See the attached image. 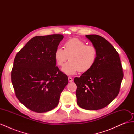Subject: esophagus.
I'll list each match as a JSON object with an SVG mask.
<instances>
[{"label": "esophagus", "mask_w": 134, "mask_h": 134, "mask_svg": "<svg viewBox=\"0 0 134 134\" xmlns=\"http://www.w3.org/2000/svg\"><path fill=\"white\" fill-rule=\"evenodd\" d=\"M68 80H69V82H72V80H72L71 77L69 76V77H68Z\"/></svg>", "instance_id": "obj_1"}]
</instances>
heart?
Returning a JSON list of instances; mask_svg holds the SVG:
<instances>
[{
    "label": "heart",
    "instance_id": "heart-1",
    "mask_svg": "<svg viewBox=\"0 0 134 134\" xmlns=\"http://www.w3.org/2000/svg\"><path fill=\"white\" fill-rule=\"evenodd\" d=\"M98 51L92 45H86V43L78 38L69 40L64 43V49L58 47L55 51L54 57L56 64L62 66L68 59L62 71L68 75H73L77 71L86 72L95 64Z\"/></svg>",
    "mask_w": 134,
    "mask_h": 134
}]
</instances>
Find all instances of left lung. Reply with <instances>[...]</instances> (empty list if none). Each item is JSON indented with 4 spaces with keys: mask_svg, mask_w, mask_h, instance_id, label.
<instances>
[{
    "mask_svg": "<svg viewBox=\"0 0 134 134\" xmlns=\"http://www.w3.org/2000/svg\"><path fill=\"white\" fill-rule=\"evenodd\" d=\"M98 51L91 69L75 78L78 106L87 110H98L110 103L120 92L124 74L120 56L107 40L97 35H86Z\"/></svg>",
    "mask_w": 134,
    "mask_h": 134,
    "instance_id": "left-lung-1",
    "label": "left lung"
}]
</instances>
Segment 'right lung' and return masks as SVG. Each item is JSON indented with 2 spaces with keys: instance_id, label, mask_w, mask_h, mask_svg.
<instances>
[{
  "instance_id": "obj_1",
  "label": "right lung",
  "mask_w": 134,
  "mask_h": 134,
  "mask_svg": "<svg viewBox=\"0 0 134 134\" xmlns=\"http://www.w3.org/2000/svg\"><path fill=\"white\" fill-rule=\"evenodd\" d=\"M63 38L60 34L35 36L15 56L12 83L19 102L32 111L42 113L55 108L68 83L54 57Z\"/></svg>"
}]
</instances>
